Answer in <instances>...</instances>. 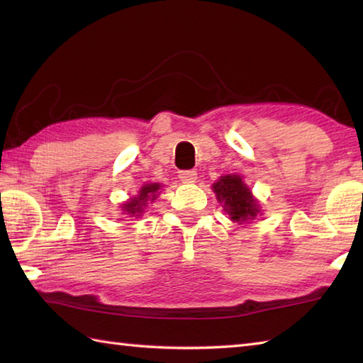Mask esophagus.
<instances>
[{"instance_id": "obj_1", "label": "esophagus", "mask_w": 363, "mask_h": 363, "mask_svg": "<svg viewBox=\"0 0 363 363\" xmlns=\"http://www.w3.org/2000/svg\"><path fill=\"white\" fill-rule=\"evenodd\" d=\"M179 179L184 184H191L198 179V173L195 169H182V172H179Z\"/></svg>"}]
</instances>
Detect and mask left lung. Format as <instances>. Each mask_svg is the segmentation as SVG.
Returning <instances> with one entry per match:
<instances>
[{
	"label": "left lung",
	"instance_id": "1",
	"mask_svg": "<svg viewBox=\"0 0 363 363\" xmlns=\"http://www.w3.org/2000/svg\"><path fill=\"white\" fill-rule=\"evenodd\" d=\"M217 199L223 204V209L233 221L242 223L257 217L260 206L252 196L250 187L242 181L238 174H226L212 186Z\"/></svg>",
	"mask_w": 363,
	"mask_h": 363
}]
</instances>
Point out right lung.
Segmentation results:
<instances>
[{
    "mask_svg": "<svg viewBox=\"0 0 363 363\" xmlns=\"http://www.w3.org/2000/svg\"><path fill=\"white\" fill-rule=\"evenodd\" d=\"M160 190V184H145V186L138 190V195L130 198L129 201H126L125 204L121 206V211L125 212L129 217H135L138 218L143 213V209L146 207V204L152 203L154 199L157 198Z\"/></svg>",
    "mask_w": 363,
    "mask_h": 363,
    "instance_id": "1",
    "label": "right lung"
}]
</instances>
